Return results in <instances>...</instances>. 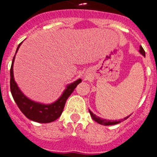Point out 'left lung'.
I'll use <instances>...</instances> for the list:
<instances>
[{
	"instance_id": "1",
	"label": "left lung",
	"mask_w": 157,
	"mask_h": 157,
	"mask_svg": "<svg viewBox=\"0 0 157 157\" xmlns=\"http://www.w3.org/2000/svg\"><path fill=\"white\" fill-rule=\"evenodd\" d=\"M140 52L141 54H143V55L145 56V51H144V48H143L142 46H140ZM89 112H90V114H91V117L93 118V120L95 121L96 122H98V123L100 124H102V125L117 124L121 123V121H124L129 117V116H128V117H125V118L121 119V121H108V120H106V119H103V118H101V117H97V116H96L95 114H93L91 111H89Z\"/></svg>"
}]
</instances>
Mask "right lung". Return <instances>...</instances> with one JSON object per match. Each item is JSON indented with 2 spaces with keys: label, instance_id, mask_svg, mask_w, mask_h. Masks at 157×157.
Wrapping results in <instances>:
<instances>
[{
  "label": "right lung",
  "instance_id": "add662e5",
  "mask_svg": "<svg viewBox=\"0 0 157 157\" xmlns=\"http://www.w3.org/2000/svg\"><path fill=\"white\" fill-rule=\"evenodd\" d=\"M21 43H20L19 46H18L16 53ZM14 58L15 56L13 58L11 67H10V91H11L13 100L15 101L21 112L29 120L39 122V123H49V122L56 120L61 116L68 98L73 92L74 89L82 82V80L78 79L75 82L68 85L67 88L65 90L61 97L54 103L51 104V105H43V104L37 103V102L33 101L27 98L21 92V90L17 85V83L13 78V65Z\"/></svg>",
  "mask_w": 157,
  "mask_h": 157
}]
</instances>
